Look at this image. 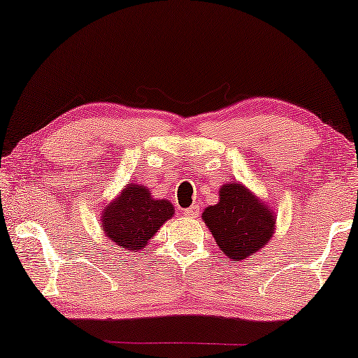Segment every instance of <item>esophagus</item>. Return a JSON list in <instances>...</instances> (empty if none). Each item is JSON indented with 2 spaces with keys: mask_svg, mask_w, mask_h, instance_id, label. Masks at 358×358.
I'll list each match as a JSON object with an SVG mask.
<instances>
[{
  "mask_svg": "<svg viewBox=\"0 0 358 358\" xmlns=\"http://www.w3.org/2000/svg\"><path fill=\"white\" fill-rule=\"evenodd\" d=\"M184 215L187 218H197L199 217V207H197V205H192L190 208H185Z\"/></svg>",
  "mask_w": 358,
  "mask_h": 358,
  "instance_id": "34e87169",
  "label": "esophagus"
}]
</instances>
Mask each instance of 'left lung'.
Masks as SVG:
<instances>
[{"mask_svg":"<svg viewBox=\"0 0 358 358\" xmlns=\"http://www.w3.org/2000/svg\"><path fill=\"white\" fill-rule=\"evenodd\" d=\"M218 195V203L205 208L202 220L224 256L239 262L266 248L277 223L271 205L238 180L224 182Z\"/></svg>","mask_w":358,"mask_h":358,"instance_id":"left-lung-1","label":"left lung"}]
</instances>
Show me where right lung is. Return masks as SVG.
<instances>
[{"label": "right lung", "mask_w": 358, "mask_h": 358, "mask_svg": "<svg viewBox=\"0 0 358 358\" xmlns=\"http://www.w3.org/2000/svg\"><path fill=\"white\" fill-rule=\"evenodd\" d=\"M169 200L155 199L143 184L130 182L115 199L107 202L101 213V228L117 246L138 252L158 233L163 224L174 217Z\"/></svg>", "instance_id": "obj_1"}]
</instances>
